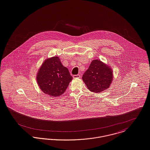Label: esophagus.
Listing matches in <instances>:
<instances>
[{"label":"esophagus","instance_id":"34e87169","mask_svg":"<svg viewBox=\"0 0 150 150\" xmlns=\"http://www.w3.org/2000/svg\"><path fill=\"white\" fill-rule=\"evenodd\" d=\"M73 77L74 79H76V78H80V74H76V75H73Z\"/></svg>","mask_w":150,"mask_h":150}]
</instances>
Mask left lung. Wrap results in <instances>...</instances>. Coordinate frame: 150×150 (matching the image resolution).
<instances>
[{
    "mask_svg": "<svg viewBox=\"0 0 150 150\" xmlns=\"http://www.w3.org/2000/svg\"><path fill=\"white\" fill-rule=\"evenodd\" d=\"M113 80L111 68L98 59L92 61L83 73L82 80L91 92L99 93L108 88Z\"/></svg>",
    "mask_w": 150,
    "mask_h": 150,
    "instance_id": "8db88e82",
    "label": "left lung"
}]
</instances>
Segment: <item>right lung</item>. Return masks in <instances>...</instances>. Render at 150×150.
I'll use <instances>...</instances> for the list:
<instances>
[{"mask_svg": "<svg viewBox=\"0 0 150 150\" xmlns=\"http://www.w3.org/2000/svg\"><path fill=\"white\" fill-rule=\"evenodd\" d=\"M72 79L68 69L62 65L58 57L46 59L37 76V83L42 91L53 97L62 95Z\"/></svg>", "mask_w": 150, "mask_h": 150, "instance_id": "right-lung-1", "label": "right lung"}]
</instances>
